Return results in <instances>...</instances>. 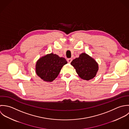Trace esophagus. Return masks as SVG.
Returning a JSON list of instances; mask_svg holds the SVG:
<instances>
[{
  "mask_svg": "<svg viewBox=\"0 0 129 129\" xmlns=\"http://www.w3.org/2000/svg\"><path fill=\"white\" fill-rule=\"evenodd\" d=\"M67 62H68L69 63H70L72 62V59H71V58H68V59H67Z\"/></svg>",
  "mask_w": 129,
  "mask_h": 129,
  "instance_id": "esophagus-1",
  "label": "esophagus"
}]
</instances>
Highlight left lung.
<instances>
[{
	"mask_svg": "<svg viewBox=\"0 0 129 129\" xmlns=\"http://www.w3.org/2000/svg\"><path fill=\"white\" fill-rule=\"evenodd\" d=\"M71 64L76 69L80 78L86 80H89L95 77L98 70V65L96 61L85 53L74 59Z\"/></svg>",
	"mask_w": 129,
	"mask_h": 129,
	"instance_id": "obj_1",
	"label": "left lung"
}]
</instances>
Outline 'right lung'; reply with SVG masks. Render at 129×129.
Listing matches in <instances>:
<instances>
[{
    "label": "right lung",
    "instance_id": "1",
    "mask_svg": "<svg viewBox=\"0 0 129 129\" xmlns=\"http://www.w3.org/2000/svg\"><path fill=\"white\" fill-rule=\"evenodd\" d=\"M67 63L66 59L51 53L40 58L36 64L37 75L47 82H52L59 75L62 67Z\"/></svg>",
    "mask_w": 129,
    "mask_h": 129
}]
</instances>
